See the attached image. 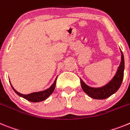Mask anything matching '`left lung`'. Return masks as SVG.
<instances>
[{
  "label": "left lung",
  "mask_w": 130,
  "mask_h": 130,
  "mask_svg": "<svg viewBox=\"0 0 130 130\" xmlns=\"http://www.w3.org/2000/svg\"><path fill=\"white\" fill-rule=\"evenodd\" d=\"M121 52V61L118 67L117 71L112 78L107 84L99 88H92L84 83L80 78V84L82 88L87 95L90 98L95 99H104L109 98L118 91L121 86L124 78V58L122 52Z\"/></svg>",
  "instance_id": "8db88e82"
}]
</instances>
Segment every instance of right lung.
Instances as JSON below:
<instances>
[{"instance_id":"add662e5","label":"right lung","mask_w":130,"mask_h":130,"mask_svg":"<svg viewBox=\"0 0 130 130\" xmlns=\"http://www.w3.org/2000/svg\"><path fill=\"white\" fill-rule=\"evenodd\" d=\"M57 78L55 79V81L54 82V83L52 84V85L51 86L48 88V89L46 90H43V91H40V92H32L31 93H29V94H22V93H20V92H17L15 89L13 88V87L12 86V85L11 84V86H12V89L13 90V91L17 93V94L19 95V96L21 97V98H24V99H27V101H31V102H40V101H44L45 99H46L48 97L53 93V92L55 90V88H56V80H57Z\"/></svg>"}]
</instances>
